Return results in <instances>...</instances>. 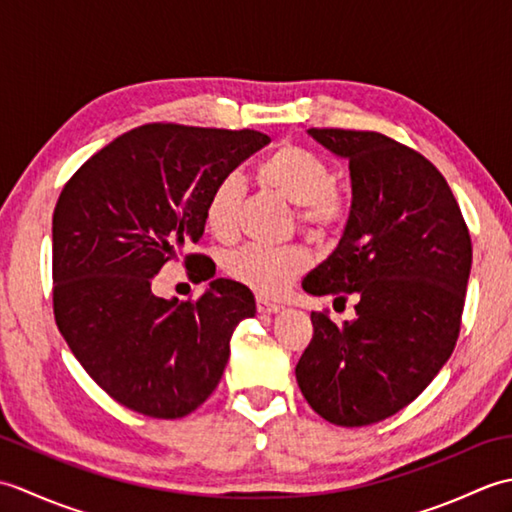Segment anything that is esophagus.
<instances>
[{"label":"esophagus","instance_id":"1","mask_svg":"<svg viewBox=\"0 0 512 512\" xmlns=\"http://www.w3.org/2000/svg\"><path fill=\"white\" fill-rule=\"evenodd\" d=\"M279 310H281V306H277V303L268 301V299H264V297H257V312H259V314H275V312H279Z\"/></svg>","mask_w":512,"mask_h":512}]
</instances>
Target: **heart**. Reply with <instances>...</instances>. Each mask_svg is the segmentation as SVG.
I'll return each mask as SVG.
<instances>
[{"mask_svg": "<svg viewBox=\"0 0 512 512\" xmlns=\"http://www.w3.org/2000/svg\"><path fill=\"white\" fill-rule=\"evenodd\" d=\"M257 178L264 187L299 206L301 220L330 228L345 217V198L332 184L330 167L310 149L281 145L257 165ZM244 182L237 173H224L206 198L204 220L217 237L235 233ZM308 266L306 250L299 246L246 244L228 253L226 273L259 295H277L292 277Z\"/></svg>", "mask_w": 512, "mask_h": 512, "instance_id": "b5f03b06", "label": "heart"}]
</instances>
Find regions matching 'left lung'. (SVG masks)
I'll list each match as a JSON object with an SVG mask.
<instances>
[{
	"label": "left lung",
	"instance_id": "obj_1",
	"mask_svg": "<svg viewBox=\"0 0 512 512\" xmlns=\"http://www.w3.org/2000/svg\"><path fill=\"white\" fill-rule=\"evenodd\" d=\"M350 162L352 206L332 255L301 281L308 295L358 299L336 325L312 312L297 363L308 405L339 427L394 416L438 376L458 341L471 235L442 173L376 132L308 129Z\"/></svg>",
	"mask_w": 512,
	"mask_h": 512
}]
</instances>
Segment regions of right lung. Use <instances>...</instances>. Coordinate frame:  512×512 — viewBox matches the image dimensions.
<instances>
[{
  "mask_svg": "<svg viewBox=\"0 0 512 512\" xmlns=\"http://www.w3.org/2000/svg\"><path fill=\"white\" fill-rule=\"evenodd\" d=\"M268 143L253 129L143 125L63 187L52 215L54 319L76 361L127 409H198L224 374L233 330L255 317L253 292L233 279L191 268L211 279L193 303L154 295L151 279L200 242L213 184Z\"/></svg>",
  "mask_w": 512,
  "mask_h": 512,
  "instance_id": "obj_1",
  "label": "right lung"
}]
</instances>
